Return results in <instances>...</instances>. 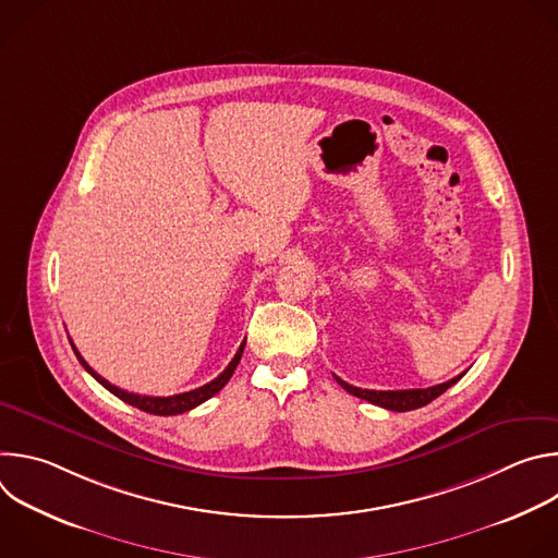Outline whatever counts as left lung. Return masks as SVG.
Here are the masks:
<instances>
[{"label":"left lung","instance_id":"1","mask_svg":"<svg viewBox=\"0 0 558 558\" xmlns=\"http://www.w3.org/2000/svg\"><path fill=\"white\" fill-rule=\"evenodd\" d=\"M463 377L457 375L444 384H437V386H430V388H409V390H368V388H357V386H351L347 384L344 379L336 377L338 384L349 390L351 395L360 397V400H366L375 407H381L386 411H395V413H407V411H415V409H422L426 404H430L435 397H439L441 392H446L452 384H457L459 379Z\"/></svg>","mask_w":558,"mask_h":558}]
</instances>
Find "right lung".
<instances>
[{
    "instance_id": "obj_1",
    "label": "right lung",
    "mask_w": 558,
    "mask_h": 558,
    "mask_svg": "<svg viewBox=\"0 0 558 558\" xmlns=\"http://www.w3.org/2000/svg\"><path fill=\"white\" fill-rule=\"evenodd\" d=\"M70 344H72V340H70ZM243 349H245V342L241 344V349L235 351V355H233V360L227 364V368L216 377V379H211V381H207L205 386H201V388H194V390H187V392H179V395H170V397H151V395H136V392H128V390H123V388H119V386H114V384H110L108 379H104L97 371H93V366L82 357V353L76 351V347L72 344V351H74V355H76V360L82 362V366L101 384V386H106L112 395H117L119 400H123L125 404H130V407H136L138 411H145V413H149V415H181V413H187V411H192V409H196L198 404H203V402H207L211 395H216L227 381H229V377L233 375V371H235V366H238V362H241V357H243Z\"/></svg>"
}]
</instances>
